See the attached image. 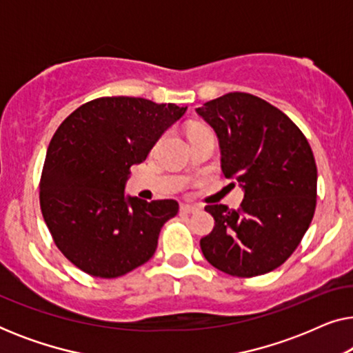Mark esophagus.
<instances>
[{"label": "esophagus", "mask_w": 353, "mask_h": 353, "mask_svg": "<svg viewBox=\"0 0 353 353\" xmlns=\"http://www.w3.org/2000/svg\"><path fill=\"white\" fill-rule=\"evenodd\" d=\"M181 210L186 212V214H196V212L201 210V205L197 204H183Z\"/></svg>", "instance_id": "34e87169"}]
</instances>
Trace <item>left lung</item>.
<instances>
[{"instance_id":"left-lung-1","label":"left lung","mask_w":353,"mask_h":353,"mask_svg":"<svg viewBox=\"0 0 353 353\" xmlns=\"http://www.w3.org/2000/svg\"><path fill=\"white\" fill-rule=\"evenodd\" d=\"M196 112L214 128L221 170L244 190L238 210L207 205L215 226L201 239L207 262L231 276L278 268L297 249L316 207V163L296 123L267 101L228 93Z\"/></svg>"}]
</instances>
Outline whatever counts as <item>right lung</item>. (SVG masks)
Listing matches in <instances>:
<instances>
[{
	"mask_svg": "<svg viewBox=\"0 0 353 353\" xmlns=\"http://www.w3.org/2000/svg\"><path fill=\"white\" fill-rule=\"evenodd\" d=\"M185 112L176 104L112 96L80 105L56 130L41 172V214L57 249L81 272L117 278L156 252L178 202L125 196V183Z\"/></svg>",
	"mask_w": 353,
	"mask_h": 353,
	"instance_id": "obj_1",
	"label": "right lung"
}]
</instances>
